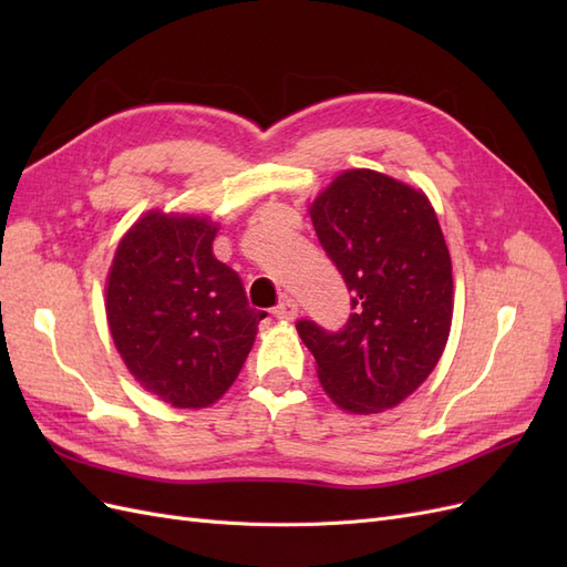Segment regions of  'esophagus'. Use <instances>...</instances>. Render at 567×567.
<instances>
[{
  "label": "esophagus",
  "mask_w": 567,
  "mask_h": 567,
  "mask_svg": "<svg viewBox=\"0 0 567 567\" xmlns=\"http://www.w3.org/2000/svg\"><path fill=\"white\" fill-rule=\"evenodd\" d=\"M298 312H300L298 302L290 300V298H284V300L271 310V315L277 317V319H281V321H293V319L298 317Z\"/></svg>",
  "instance_id": "34e87169"
}]
</instances>
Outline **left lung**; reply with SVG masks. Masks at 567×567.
Wrapping results in <instances>:
<instances>
[{
	"mask_svg": "<svg viewBox=\"0 0 567 567\" xmlns=\"http://www.w3.org/2000/svg\"><path fill=\"white\" fill-rule=\"evenodd\" d=\"M319 244L352 293L331 333L300 319L321 388L350 414H379L414 392L452 326V260L431 200L373 169H348L310 205Z\"/></svg>",
	"mask_w": 567,
	"mask_h": 567,
	"instance_id": "obj_1",
	"label": "left lung"
}]
</instances>
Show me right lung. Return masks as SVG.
<instances>
[{"mask_svg":"<svg viewBox=\"0 0 567 567\" xmlns=\"http://www.w3.org/2000/svg\"><path fill=\"white\" fill-rule=\"evenodd\" d=\"M208 217L146 213L120 241L106 284L115 348L148 392L177 409L217 402L241 371L267 312L213 255Z\"/></svg>","mask_w":567,"mask_h":567,"instance_id":"obj_1","label":"right lung"}]
</instances>
